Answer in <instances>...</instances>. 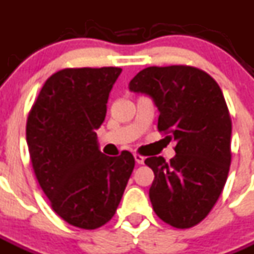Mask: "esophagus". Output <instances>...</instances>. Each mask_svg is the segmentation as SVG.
<instances>
[{
  "label": "esophagus",
  "instance_id": "esophagus-1",
  "mask_svg": "<svg viewBox=\"0 0 254 254\" xmlns=\"http://www.w3.org/2000/svg\"><path fill=\"white\" fill-rule=\"evenodd\" d=\"M134 159H135V163L137 164H143L144 163V157L139 153H134Z\"/></svg>",
  "mask_w": 254,
  "mask_h": 254
}]
</instances>
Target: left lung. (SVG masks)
I'll list each match as a JSON object with an SVG mask.
<instances>
[{"instance_id":"obj_1","label":"left lung","mask_w":254,"mask_h":254,"mask_svg":"<svg viewBox=\"0 0 254 254\" xmlns=\"http://www.w3.org/2000/svg\"><path fill=\"white\" fill-rule=\"evenodd\" d=\"M159 110L157 129L177 140L167 163L152 156L150 200L160 219L190 229L205 218L225 187L231 164V117L214 78L190 65L144 68L130 81Z\"/></svg>"}]
</instances>
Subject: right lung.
<instances>
[{
    "label": "right lung",
    "instance_id": "right-lung-1",
    "mask_svg": "<svg viewBox=\"0 0 254 254\" xmlns=\"http://www.w3.org/2000/svg\"><path fill=\"white\" fill-rule=\"evenodd\" d=\"M121 68H65L51 74L29 111L27 144L50 205L69 225L94 230L116 212L135 161L107 156L97 130Z\"/></svg>",
    "mask_w": 254,
    "mask_h": 254
}]
</instances>
